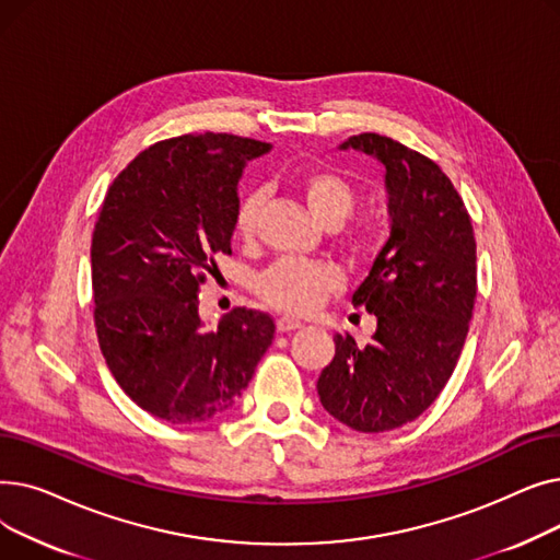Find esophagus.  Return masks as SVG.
Segmentation results:
<instances>
[{"label":"esophagus","mask_w":560,"mask_h":560,"mask_svg":"<svg viewBox=\"0 0 560 560\" xmlns=\"http://www.w3.org/2000/svg\"><path fill=\"white\" fill-rule=\"evenodd\" d=\"M304 325L302 322H298V319H292V317H279L277 319V331H281V334H290V331H298V329H302Z\"/></svg>","instance_id":"34e87169"}]
</instances>
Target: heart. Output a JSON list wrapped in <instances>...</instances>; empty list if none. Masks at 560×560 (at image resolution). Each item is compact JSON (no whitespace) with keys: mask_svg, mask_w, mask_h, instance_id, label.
I'll use <instances>...</instances> for the list:
<instances>
[{"mask_svg":"<svg viewBox=\"0 0 560 560\" xmlns=\"http://www.w3.org/2000/svg\"><path fill=\"white\" fill-rule=\"evenodd\" d=\"M292 186L306 201L308 211L325 226L342 224L359 203L354 184L331 167H311L295 176ZM260 201V192L254 190L243 195L235 206L233 233L243 243H249L256 235ZM342 247L354 256H368L374 249V231L363 224L349 226L342 235ZM254 288L256 295L275 311L308 315L338 288V272L327 262L281 258L258 275Z\"/></svg>","mask_w":560,"mask_h":560,"instance_id":"1","label":"heart"}]
</instances>
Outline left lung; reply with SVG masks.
Returning <instances> with one entry per match:
<instances>
[{
    "mask_svg": "<svg viewBox=\"0 0 560 560\" xmlns=\"http://www.w3.org/2000/svg\"><path fill=\"white\" fill-rule=\"evenodd\" d=\"M340 147L384 163L393 222L351 298L376 315V331L368 345L334 336L336 357L317 378V395L338 422L381 433L420 418L450 381L477 302V243L438 163L378 133Z\"/></svg>",
    "mask_w": 560,
    "mask_h": 560,
    "instance_id": "8db88e82",
    "label": "left lung"
}]
</instances>
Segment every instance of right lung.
Listing matches in <instances>:
<instances>
[{"label":"right lung","instance_id":"1","mask_svg":"<svg viewBox=\"0 0 560 560\" xmlns=\"http://www.w3.org/2000/svg\"><path fill=\"white\" fill-rule=\"evenodd\" d=\"M268 142L186 133L140 152L108 186L93 231L95 329L120 388L172 424L211 420L241 397L275 319L233 308L206 329L197 292L231 254L245 163Z\"/></svg>","mask_w":560,"mask_h":560}]
</instances>
